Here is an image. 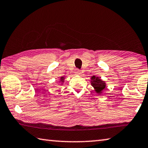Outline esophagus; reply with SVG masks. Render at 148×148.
Masks as SVG:
<instances>
[{"label":"esophagus","mask_w":148,"mask_h":148,"mask_svg":"<svg viewBox=\"0 0 148 148\" xmlns=\"http://www.w3.org/2000/svg\"><path fill=\"white\" fill-rule=\"evenodd\" d=\"M75 74H76V75H80V74H82V72H81V70H79L76 69V70H75Z\"/></svg>","instance_id":"obj_1"}]
</instances>
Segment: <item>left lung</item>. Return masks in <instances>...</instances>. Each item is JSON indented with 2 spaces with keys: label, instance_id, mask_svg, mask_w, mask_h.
Instances as JSON below:
<instances>
[{
  "label": "left lung",
  "instance_id": "1",
  "mask_svg": "<svg viewBox=\"0 0 148 148\" xmlns=\"http://www.w3.org/2000/svg\"><path fill=\"white\" fill-rule=\"evenodd\" d=\"M91 85L95 90V93L99 95H101L106 88V82L94 75L91 77Z\"/></svg>",
  "mask_w": 148,
  "mask_h": 148
}]
</instances>
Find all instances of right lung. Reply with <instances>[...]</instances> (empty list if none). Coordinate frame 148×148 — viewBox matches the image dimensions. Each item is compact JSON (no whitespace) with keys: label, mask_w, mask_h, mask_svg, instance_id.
I'll return each instance as SVG.
<instances>
[{"label":"right lung","mask_w":148,"mask_h":148,"mask_svg":"<svg viewBox=\"0 0 148 148\" xmlns=\"http://www.w3.org/2000/svg\"><path fill=\"white\" fill-rule=\"evenodd\" d=\"M64 79H65V77L64 76H62L60 77V79H59V83H60V84H64Z\"/></svg>","instance_id":"obj_1"}]
</instances>
